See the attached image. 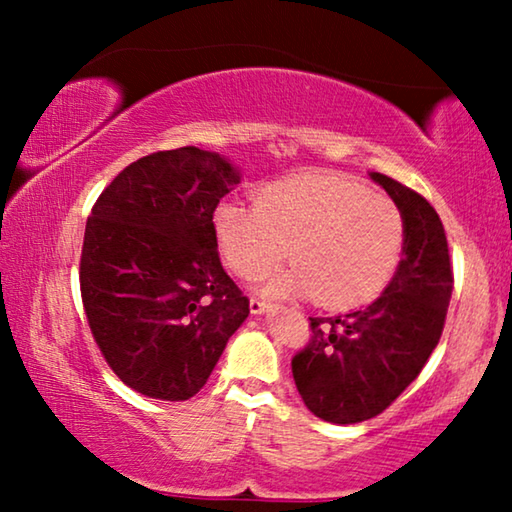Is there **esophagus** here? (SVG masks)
<instances>
[{"label":"esophagus","mask_w":512,"mask_h":512,"mask_svg":"<svg viewBox=\"0 0 512 512\" xmlns=\"http://www.w3.org/2000/svg\"><path fill=\"white\" fill-rule=\"evenodd\" d=\"M249 310H251V314H263L265 310H268V303H265V300L251 298L249 300Z\"/></svg>","instance_id":"esophagus-1"}]
</instances>
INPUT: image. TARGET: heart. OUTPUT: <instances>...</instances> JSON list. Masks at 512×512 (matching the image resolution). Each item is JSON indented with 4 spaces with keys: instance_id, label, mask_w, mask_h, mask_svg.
Returning a JSON list of instances; mask_svg holds the SVG:
<instances>
[{
    "instance_id": "b5f03b06",
    "label": "heart",
    "mask_w": 512,
    "mask_h": 512,
    "mask_svg": "<svg viewBox=\"0 0 512 512\" xmlns=\"http://www.w3.org/2000/svg\"><path fill=\"white\" fill-rule=\"evenodd\" d=\"M214 233L223 261L244 279L270 272L286 256L293 268L265 282L277 298L317 296L345 310L380 296L405 247V219L394 200L338 172L272 181L256 205L221 202Z\"/></svg>"
}]
</instances>
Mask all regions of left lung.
<instances>
[{"label":"left lung","instance_id":"obj_1","mask_svg":"<svg viewBox=\"0 0 512 512\" xmlns=\"http://www.w3.org/2000/svg\"><path fill=\"white\" fill-rule=\"evenodd\" d=\"M368 177L403 212L401 261L368 307L342 317H310L312 338L291 361L307 410L331 424H359L380 415L422 373L443 333L454 284L436 209L391 177Z\"/></svg>","mask_w":512,"mask_h":512}]
</instances>
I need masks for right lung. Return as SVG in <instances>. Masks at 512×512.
<instances>
[{"mask_svg": "<svg viewBox=\"0 0 512 512\" xmlns=\"http://www.w3.org/2000/svg\"><path fill=\"white\" fill-rule=\"evenodd\" d=\"M242 174L198 146L125 167L97 198L81 251L93 338L130 389L186 401L205 387L249 300L223 270L214 209Z\"/></svg>", "mask_w": 512, "mask_h": 512, "instance_id": "add662e5", "label": "right lung"}]
</instances>
